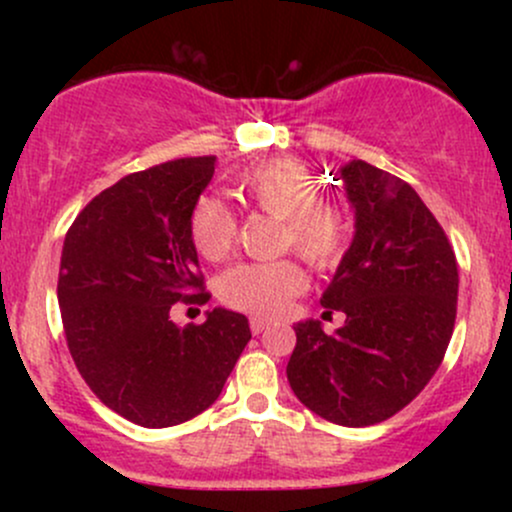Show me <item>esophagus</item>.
<instances>
[{
    "instance_id": "34e87169",
    "label": "esophagus",
    "mask_w": 512,
    "mask_h": 512,
    "mask_svg": "<svg viewBox=\"0 0 512 512\" xmlns=\"http://www.w3.org/2000/svg\"><path fill=\"white\" fill-rule=\"evenodd\" d=\"M250 330H252V334H262L264 330H269V322L262 320V317H252Z\"/></svg>"
}]
</instances>
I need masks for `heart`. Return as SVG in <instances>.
Returning a JSON list of instances; mask_svg holds the SVG:
<instances>
[{
  "label": "heart",
  "instance_id": "obj_1",
  "mask_svg": "<svg viewBox=\"0 0 512 512\" xmlns=\"http://www.w3.org/2000/svg\"><path fill=\"white\" fill-rule=\"evenodd\" d=\"M238 187L257 209L284 221L281 245L315 269H330L351 240V216L342 204L320 199V182L301 161L269 158L238 175ZM192 245L204 260L219 262L233 248L236 214L216 195H202L190 214ZM308 284L291 260L236 264L221 276V301L257 317H274Z\"/></svg>",
  "mask_w": 512,
  "mask_h": 512
}]
</instances>
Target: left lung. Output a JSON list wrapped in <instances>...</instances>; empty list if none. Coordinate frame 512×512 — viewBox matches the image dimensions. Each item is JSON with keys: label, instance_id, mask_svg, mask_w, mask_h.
I'll return each instance as SVG.
<instances>
[{"label": "left lung", "instance_id": "left-lung-1", "mask_svg": "<svg viewBox=\"0 0 512 512\" xmlns=\"http://www.w3.org/2000/svg\"><path fill=\"white\" fill-rule=\"evenodd\" d=\"M339 175L354 240L320 303L346 320L334 334L320 320L296 322L286 378L317 416L361 428L390 419L433 378L455 327L460 276L414 187L366 161Z\"/></svg>", "mask_w": 512, "mask_h": 512}]
</instances>
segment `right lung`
<instances>
[{
	"mask_svg": "<svg viewBox=\"0 0 512 512\" xmlns=\"http://www.w3.org/2000/svg\"><path fill=\"white\" fill-rule=\"evenodd\" d=\"M214 168L216 156H197L127 175L64 238L57 301L69 354L105 407L144 428L209 409L252 337L248 317L226 308L202 325L170 317L178 301H209L190 214Z\"/></svg>",
	"mask_w": 512,
	"mask_h": 512,
	"instance_id": "add662e5",
	"label": "right lung"
}]
</instances>
